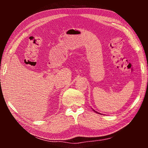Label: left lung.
Masks as SVG:
<instances>
[{
    "mask_svg": "<svg viewBox=\"0 0 148 148\" xmlns=\"http://www.w3.org/2000/svg\"><path fill=\"white\" fill-rule=\"evenodd\" d=\"M94 111H95V110H94Z\"/></svg>",
    "mask_w": 148,
    "mask_h": 148,
    "instance_id": "obj_1",
    "label": "left lung"
}]
</instances>
